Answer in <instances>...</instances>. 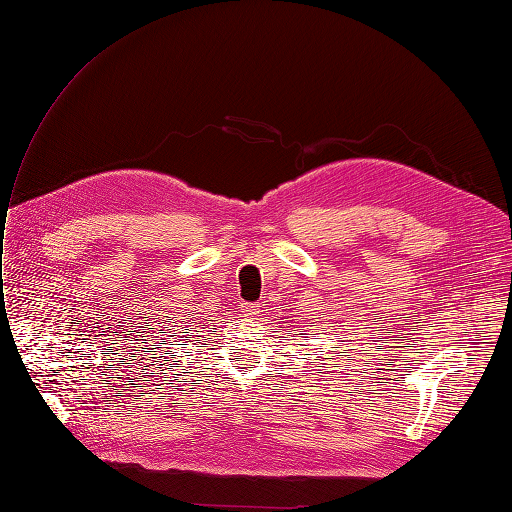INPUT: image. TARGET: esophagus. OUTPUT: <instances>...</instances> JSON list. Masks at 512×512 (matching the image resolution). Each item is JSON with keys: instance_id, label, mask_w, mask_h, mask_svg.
<instances>
[{"instance_id": "obj_1", "label": "esophagus", "mask_w": 512, "mask_h": 512, "mask_svg": "<svg viewBox=\"0 0 512 512\" xmlns=\"http://www.w3.org/2000/svg\"><path fill=\"white\" fill-rule=\"evenodd\" d=\"M243 312H245V316L256 318L260 314V305L258 303H245L243 305Z\"/></svg>"}]
</instances>
